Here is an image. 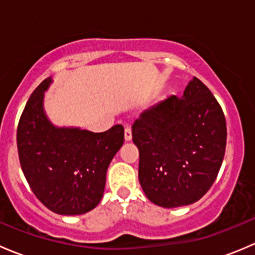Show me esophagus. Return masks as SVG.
<instances>
[{
	"mask_svg": "<svg viewBox=\"0 0 255 255\" xmlns=\"http://www.w3.org/2000/svg\"><path fill=\"white\" fill-rule=\"evenodd\" d=\"M125 139L126 140L132 139V129H130V127L125 128Z\"/></svg>",
	"mask_w": 255,
	"mask_h": 255,
	"instance_id": "1",
	"label": "esophagus"
}]
</instances>
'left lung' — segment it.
I'll list each match as a JSON object with an SVG mask.
<instances>
[{
    "instance_id": "8db88e82",
    "label": "left lung",
    "mask_w": 255,
    "mask_h": 255,
    "mask_svg": "<svg viewBox=\"0 0 255 255\" xmlns=\"http://www.w3.org/2000/svg\"><path fill=\"white\" fill-rule=\"evenodd\" d=\"M139 149V177L145 196L161 207L199 201L217 177L227 140L226 118L210 89L197 78L181 99L169 96L132 125Z\"/></svg>"
}]
</instances>
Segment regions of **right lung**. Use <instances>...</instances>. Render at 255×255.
Returning <instances> with one entry per match:
<instances>
[{"instance_id":"right-lung-1","label":"right lung","mask_w":255,"mask_h":255,"mask_svg":"<svg viewBox=\"0 0 255 255\" xmlns=\"http://www.w3.org/2000/svg\"><path fill=\"white\" fill-rule=\"evenodd\" d=\"M50 79L33 91L17 128L20 168L37 199L58 215H82L101 201L106 171L125 142L123 126L94 133L56 128L43 111V92Z\"/></svg>"}]
</instances>
